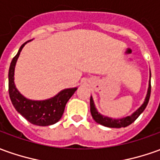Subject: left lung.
<instances>
[{"label":"left lung","instance_id":"1","mask_svg":"<svg viewBox=\"0 0 160 160\" xmlns=\"http://www.w3.org/2000/svg\"><path fill=\"white\" fill-rule=\"evenodd\" d=\"M150 95H151V71H150V80H149V86H148V90H147V94L145 97L144 103H142L140 107L138 109L137 111L133 112L132 115L124 117L122 118H110L107 116H104L101 113H99L96 108L94 101L92 97H91V113L93 119L98 123L106 126V127H110V128H121V127H126L131 124H132L135 120L137 119L139 117L142 112L145 111V107L147 106V103L149 102Z\"/></svg>","mask_w":160,"mask_h":160}]
</instances>
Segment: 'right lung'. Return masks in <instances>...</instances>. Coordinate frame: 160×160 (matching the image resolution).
Returning a JSON list of instances; mask_svg holds the SVG:
<instances>
[{
  "mask_svg": "<svg viewBox=\"0 0 160 160\" xmlns=\"http://www.w3.org/2000/svg\"><path fill=\"white\" fill-rule=\"evenodd\" d=\"M23 43L11 62L8 70V93L15 109L23 118L33 124L39 126H48L57 123L63 114L65 105L72 97L77 87L64 89L55 97L45 100H31L25 98L16 89L15 84V68L17 59L25 44Z\"/></svg>",
  "mask_w": 160,
  "mask_h": 160,
  "instance_id": "obj_1",
  "label": "right lung"
}]
</instances>
